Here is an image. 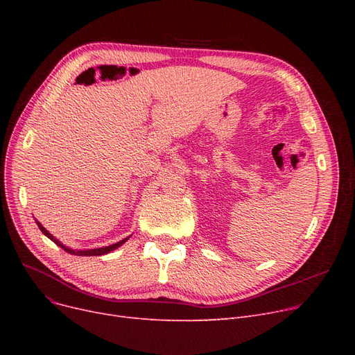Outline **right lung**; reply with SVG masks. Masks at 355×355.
I'll list each match as a JSON object with an SVG mask.
<instances>
[{
	"label": "right lung",
	"mask_w": 355,
	"mask_h": 355,
	"mask_svg": "<svg viewBox=\"0 0 355 355\" xmlns=\"http://www.w3.org/2000/svg\"><path fill=\"white\" fill-rule=\"evenodd\" d=\"M35 223H37V226H39V229L42 230V233L44 234V236H47L51 241H54L55 245L58 246H60L63 250H66L67 253H70V254H76V256H102V254H106V253H110L112 250H115V249H118V248H121L125 241L130 237V236H128V237H125L123 240H121V241H118V243H114V245H109V246H103V248H98V249H71V248H67L66 245H63L60 240H58L55 239L51 233H49V230H46L43 226H42V223L39 221V220H35Z\"/></svg>",
	"instance_id": "obj_1"
}]
</instances>
